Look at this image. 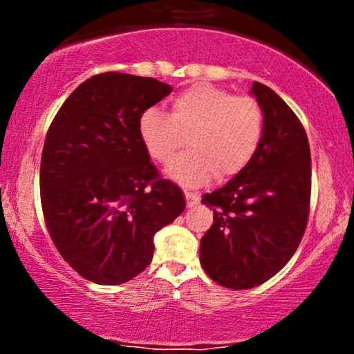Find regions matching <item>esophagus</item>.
<instances>
[{
    "label": "esophagus",
    "mask_w": 354,
    "mask_h": 354,
    "mask_svg": "<svg viewBox=\"0 0 354 354\" xmlns=\"http://www.w3.org/2000/svg\"><path fill=\"white\" fill-rule=\"evenodd\" d=\"M185 198H186V206L188 208H193L198 201H200V196L196 193H191V191H185Z\"/></svg>",
    "instance_id": "esophagus-1"
}]
</instances>
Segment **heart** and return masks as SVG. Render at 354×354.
<instances>
[{"mask_svg":"<svg viewBox=\"0 0 354 354\" xmlns=\"http://www.w3.org/2000/svg\"><path fill=\"white\" fill-rule=\"evenodd\" d=\"M265 118L254 98L234 96L226 89L198 83L178 93L169 115L160 108L145 109L138 118V135L146 153L185 186H200L214 173L221 180L236 176L253 160L263 140Z\"/></svg>","mask_w":354,"mask_h":354,"instance_id":"heart-1","label":"heart"}]
</instances>
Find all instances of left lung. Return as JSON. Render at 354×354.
<instances>
[{
  "instance_id": "obj_1",
  "label": "left lung",
  "mask_w": 354,
  "mask_h": 354,
  "mask_svg": "<svg viewBox=\"0 0 354 354\" xmlns=\"http://www.w3.org/2000/svg\"><path fill=\"white\" fill-rule=\"evenodd\" d=\"M251 95L265 118L261 145L241 173L201 200L213 209L201 266L230 290L273 278L298 250L310 213L311 154L303 124L271 88L254 81Z\"/></svg>"
}]
</instances>
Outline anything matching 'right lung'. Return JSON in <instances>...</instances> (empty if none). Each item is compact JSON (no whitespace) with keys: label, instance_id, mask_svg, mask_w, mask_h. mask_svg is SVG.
Masks as SVG:
<instances>
[{"label":"right lung","instance_id":"add662e5","mask_svg":"<svg viewBox=\"0 0 354 354\" xmlns=\"http://www.w3.org/2000/svg\"><path fill=\"white\" fill-rule=\"evenodd\" d=\"M173 91L154 78L103 73L81 83L44 140L39 189L46 228L76 273L121 284L151 263L153 238L185 211L183 191L141 145L138 118Z\"/></svg>","mask_w":354,"mask_h":354}]
</instances>
